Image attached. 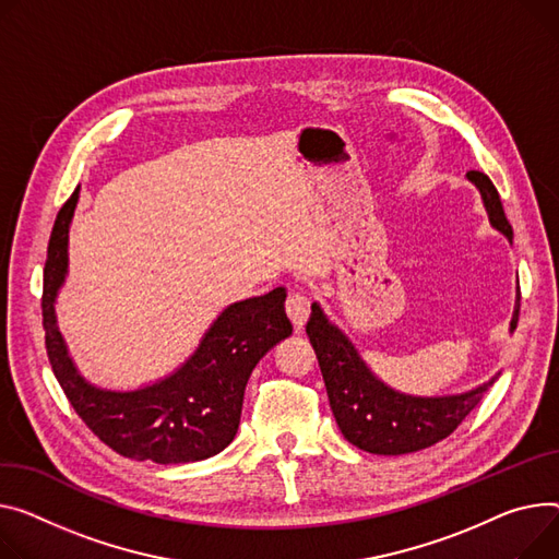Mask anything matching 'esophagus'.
Returning a JSON list of instances; mask_svg holds the SVG:
<instances>
[{
	"label": "esophagus",
	"mask_w": 559,
	"mask_h": 559,
	"mask_svg": "<svg viewBox=\"0 0 559 559\" xmlns=\"http://www.w3.org/2000/svg\"><path fill=\"white\" fill-rule=\"evenodd\" d=\"M285 312H287L292 325L296 330H301L310 317V301L301 292H289L287 301H285Z\"/></svg>",
	"instance_id": "obj_1"
}]
</instances>
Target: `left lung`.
<instances>
[{
    "mask_svg": "<svg viewBox=\"0 0 559 559\" xmlns=\"http://www.w3.org/2000/svg\"><path fill=\"white\" fill-rule=\"evenodd\" d=\"M465 177L478 189L490 225L512 242V227L490 177L478 170H469ZM519 299L522 296L516 294L510 332L519 321ZM306 332L321 366L334 420L344 438L368 454L400 456L431 448L465 420L501 376L456 395H408L384 384L368 368L342 328L325 317L317 301Z\"/></svg>",
    "mask_w": 559,
    "mask_h": 559,
    "instance_id": "1",
    "label": "left lung"
}]
</instances>
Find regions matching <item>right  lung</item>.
<instances>
[{"label":"right lung","mask_w":559,"mask_h":559,"mask_svg":"<svg viewBox=\"0 0 559 559\" xmlns=\"http://www.w3.org/2000/svg\"><path fill=\"white\" fill-rule=\"evenodd\" d=\"M79 191L71 193L56 217L45 263L43 325L56 380L83 423L126 459L175 465L219 454L238 431L251 370L292 334L285 287L227 306L204 332L195 353L170 376L132 391L96 386L73 364L56 319Z\"/></svg>","instance_id":"obj_1"}]
</instances>
